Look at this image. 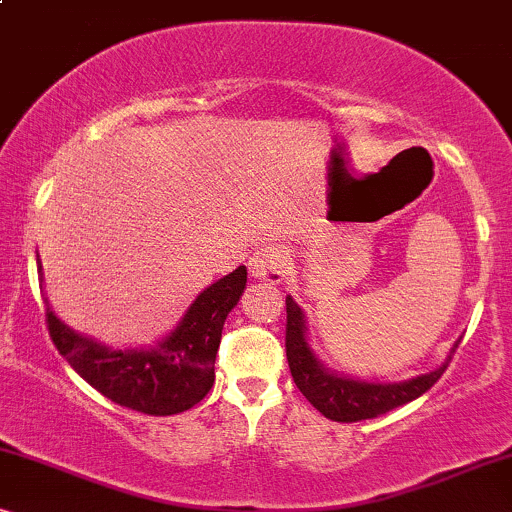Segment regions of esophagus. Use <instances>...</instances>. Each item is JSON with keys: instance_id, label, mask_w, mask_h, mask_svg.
<instances>
[{"instance_id": "34e87169", "label": "esophagus", "mask_w": 512, "mask_h": 512, "mask_svg": "<svg viewBox=\"0 0 512 512\" xmlns=\"http://www.w3.org/2000/svg\"><path fill=\"white\" fill-rule=\"evenodd\" d=\"M251 277L268 284H279L289 275V249L286 247H263L249 258Z\"/></svg>"}]
</instances>
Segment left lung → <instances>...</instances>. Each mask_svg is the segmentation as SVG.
Here are the masks:
<instances>
[{
	"mask_svg": "<svg viewBox=\"0 0 512 512\" xmlns=\"http://www.w3.org/2000/svg\"><path fill=\"white\" fill-rule=\"evenodd\" d=\"M461 338L454 342L447 359L429 373L410 377L401 382H368L359 377L335 373L319 359L310 340H307V319L303 307L293 296H286V359L296 387L317 408L321 415L333 422H361L415 401L429 391L445 373L454 349Z\"/></svg>",
	"mask_w": 512,
	"mask_h": 512,
	"instance_id": "1",
	"label": "left lung"
}]
</instances>
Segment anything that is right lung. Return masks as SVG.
Wrapping results in <instances>:
<instances>
[{
	"label": "right lung",
	"mask_w": 512,
	"mask_h": 512,
	"mask_svg": "<svg viewBox=\"0 0 512 512\" xmlns=\"http://www.w3.org/2000/svg\"><path fill=\"white\" fill-rule=\"evenodd\" d=\"M39 256V254H37ZM44 286V265L37 258ZM247 289V268L230 272L202 289L179 324L151 347L102 345L74 331L53 312L46 298V321L58 352L102 396L144 415H179L207 396L214 384V361L228 314Z\"/></svg>",
	"instance_id": "1"
}]
</instances>
